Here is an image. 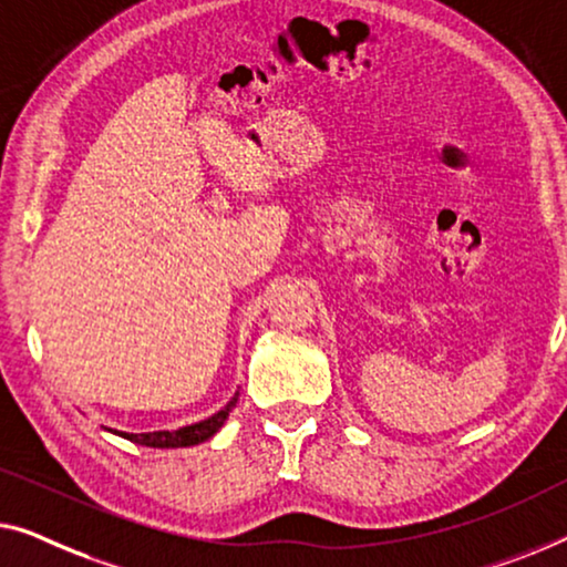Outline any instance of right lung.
Segmentation results:
<instances>
[{
    "label": "right lung",
    "mask_w": 567,
    "mask_h": 567,
    "mask_svg": "<svg viewBox=\"0 0 567 567\" xmlns=\"http://www.w3.org/2000/svg\"><path fill=\"white\" fill-rule=\"evenodd\" d=\"M238 401V395L230 398L226 403V409H220L218 413H213L210 419L200 421V424H193V426H182L177 432H148V434H125V432H115L125 436V440H131L135 444H143V446H154V450H174V446H193V444H200L205 440H210V436L218 432L223 426V421L228 419V413L234 411V405Z\"/></svg>",
    "instance_id": "right-lung-1"
}]
</instances>
